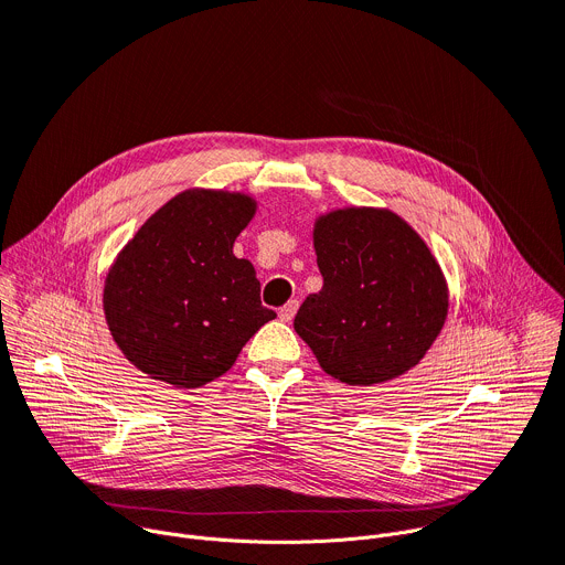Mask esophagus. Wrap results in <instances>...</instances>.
I'll return each instance as SVG.
<instances>
[{
	"instance_id": "34e87169",
	"label": "esophagus",
	"mask_w": 565,
	"mask_h": 565,
	"mask_svg": "<svg viewBox=\"0 0 565 565\" xmlns=\"http://www.w3.org/2000/svg\"><path fill=\"white\" fill-rule=\"evenodd\" d=\"M297 308H299V301H297V299H290L286 306L279 308V319H281V321H290V319L295 317Z\"/></svg>"
}]
</instances>
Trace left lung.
<instances>
[{
	"label": "left lung",
	"instance_id": "left-lung-1",
	"mask_svg": "<svg viewBox=\"0 0 565 565\" xmlns=\"http://www.w3.org/2000/svg\"><path fill=\"white\" fill-rule=\"evenodd\" d=\"M324 279L295 331L319 366L347 384H377L416 366L447 317V286L425 241L388 210L353 207L315 225Z\"/></svg>",
	"mask_w": 565,
	"mask_h": 565
}]
</instances>
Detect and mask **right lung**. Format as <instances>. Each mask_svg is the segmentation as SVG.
Wrapping results in <instances>:
<instances>
[{
    "mask_svg": "<svg viewBox=\"0 0 565 565\" xmlns=\"http://www.w3.org/2000/svg\"><path fill=\"white\" fill-rule=\"evenodd\" d=\"M255 214L244 194L190 190L160 207L118 255L105 286L109 331L127 360L181 388L223 375L275 319L234 238Z\"/></svg>",
    "mask_w": 565,
    "mask_h": 565,
    "instance_id": "add662e5",
    "label": "right lung"
}]
</instances>
